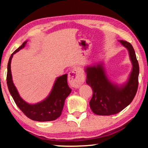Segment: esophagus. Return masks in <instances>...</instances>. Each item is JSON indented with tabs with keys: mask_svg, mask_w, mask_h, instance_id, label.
<instances>
[{
	"mask_svg": "<svg viewBox=\"0 0 148 148\" xmlns=\"http://www.w3.org/2000/svg\"><path fill=\"white\" fill-rule=\"evenodd\" d=\"M68 79L70 85L72 87L77 88L84 83L85 77L79 69H74L69 72Z\"/></svg>",
	"mask_w": 148,
	"mask_h": 148,
	"instance_id": "obj_1",
	"label": "esophagus"
}]
</instances>
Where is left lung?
<instances>
[{
    "mask_svg": "<svg viewBox=\"0 0 148 148\" xmlns=\"http://www.w3.org/2000/svg\"><path fill=\"white\" fill-rule=\"evenodd\" d=\"M128 49L132 62V70L127 84L121 87L114 86L108 80L101 65L86 69V83L92 87L93 94L89 102L94 114L110 116L119 113L134 99L138 87L139 65L134 49L129 42L120 40Z\"/></svg>",
    "mask_w": 148,
    "mask_h": 148,
    "instance_id": "1",
    "label": "left lung"
}]
</instances>
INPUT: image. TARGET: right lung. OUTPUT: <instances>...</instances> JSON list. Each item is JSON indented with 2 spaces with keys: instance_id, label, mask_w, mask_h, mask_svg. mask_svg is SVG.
<instances>
[{
  "instance_id": "right-lung-1",
  "label": "right lung",
  "mask_w": 148,
  "mask_h": 148,
  "mask_svg": "<svg viewBox=\"0 0 148 148\" xmlns=\"http://www.w3.org/2000/svg\"><path fill=\"white\" fill-rule=\"evenodd\" d=\"M26 43L27 42H23L21 46L15 50V51L11 55L9 59L6 76L7 85H8L9 91L13 97V99L17 107L29 119L37 121H53L57 119L61 115L65 99L72 91L67 83L68 76L67 74H64L57 79L51 93L45 101L32 105L25 102L19 97L18 92L12 82L10 63L13 55L16 53L17 51H19L20 49L23 48Z\"/></svg>"
}]
</instances>
